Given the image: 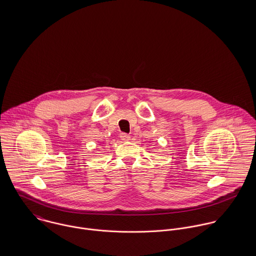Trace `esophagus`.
<instances>
[{
  "label": "esophagus",
  "instance_id": "obj_1",
  "mask_svg": "<svg viewBox=\"0 0 256 256\" xmlns=\"http://www.w3.org/2000/svg\"><path fill=\"white\" fill-rule=\"evenodd\" d=\"M120 139L123 141H128L130 139V135L127 133H121L120 134Z\"/></svg>",
  "mask_w": 256,
  "mask_h": 256
}]
</instances>
